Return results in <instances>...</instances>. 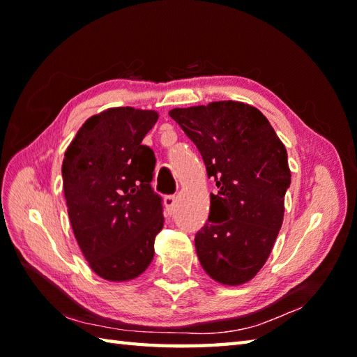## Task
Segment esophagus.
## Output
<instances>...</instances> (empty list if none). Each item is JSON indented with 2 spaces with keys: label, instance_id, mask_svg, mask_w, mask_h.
I'll list each match as a JSON object with an SVG mask.
<instances>
[{
  "label": "esophagus",
  "instance_id": "34e87169",
  "mask_svg": "<svg viewBox=\"0 0 357 357\" xmlns=\"http://www.w3.org/2000/svg\"><path fill=\"white\" fill-rule=\"evenodd\" d=\"M174 204H176V198H174V196H165L164 206H165L167 211H170L172 213V210L174 208Z\"/></svg>",
  "mask_w": 357,
  "mask_h": 357
}]
</instances>
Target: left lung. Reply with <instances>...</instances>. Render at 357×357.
Instances as JSON below:
<instances>
[{
  "instance_id": "left-lung-1",
  "label": "left lung",
  "mask_w": 357,
  "mask_h": 357,
  "mask_svg": "<svg viewBox=\"0 0 357 357\" xmlns=\"http://www.w3.org/2000/svg\"><path fill=\"white\" fill-rule=\"evenodd\" d=\"M169 115L190 138L215 178L210 215L195 247L207 275L224 285L256 276L275 245L291 183L287 149L253 105L216 101L173 109Z\"/></svg>"
}]
</instances>
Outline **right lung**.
I'll return each mask as SVG.
<instances>
[{"instance_id":"add662e5","label":"right lung","mask_w":357,"mask_h":357,"mask_svg":"<svg viewBox=\"0 0 357 357\" xmlns=\"http://www.w3.org/2000/svg\"><path fill=\"white\" fill-rule=\"evenodd\" d=\"M155 110L112 107L90 116L63 159L67 213L98 276L123 282L146 271L164 225L161 196L150 183L156 158L142 146Z\"/></svg>"}]
</instances>
